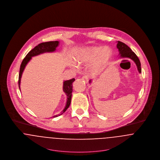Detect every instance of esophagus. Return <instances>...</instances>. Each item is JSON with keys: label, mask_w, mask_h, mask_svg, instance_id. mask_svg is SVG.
<instances>
[{"label": "esophagus", "mask_w": 160, "mask_h": 160, "mask_svg": "<svg viewBox=\"0 0 160 160\" xmlns=\"http://www.w3.org/2000/svg\"><path fill=\"white\" fill-rule=\"evenodd\" d=\"M82 79L85 81V82H86V83H88V82H89V77H88V76H87V75H84V76L82 77Z\"/></svg>", "instance_id": "obj_1"}]
</instances>
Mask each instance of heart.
Masks as SVG:
<instances>
[{
    "instance_id": "1",
    "label": "heart",
    "mask_w": 160,
    "mask_h": 160,
    "mask_svg": "<svg viewBox=\"0 0 160 160\" xmlns=\"http://www.w3.org/2000/svg\"><path fill=\"white\" fill-rule=\"evenodd\" d=\"M112 56V51L108 47L102 46L86 47L81 49L75 56V61L78 64H83L89 62L95 58L93 65L94 71L106 62H107Z\"/></svg>"
}]
</instances>
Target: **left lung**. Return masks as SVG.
<instances>
[{
  "instance_id": "left-lung-1",
  "label": "left lung",
  "mask_w": 160,
  "mask_h": 160,
  "mask_svg": "<svg viewBox=\"0 0 160 160\" xmlns=\"http://www.w3.org/2000/svg\"><path fill=\"white\" fill-rule=\"evenodd\" d=\"M117 47L119 51V55H120V57L122 58H129L132 59L136 64L137 66L138 71L140 73L141 72V63L137 56V55L132 51L131 49L126 45L125 43H122V42L118 41V43L117 45ZM89 83H91V80H89Z\"/></svg>"
}]
</instances>
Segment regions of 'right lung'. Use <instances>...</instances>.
<instances>
[{"mask_svg":"<svg viewBox=\"0 0 160 160\" xmlns=\"http://www.w3.org/2000/svg\"><path fill=\"white\" fill-rule=\"evenodd\" d=\"M59 45L58 41H51V42H43L40 44H38V46L34 48L32 50H31L27 55L24 58L23 60L20 68V71H19V87L20 88V80L21 77L22 75V73L24 71V69L27 65L28 64L30 60L32 58V57L34 56H36L39 54L45 53V52H54L56 50V48ZM75 81V78H72L69 80H66L63 82V92L65 93L67 96V101L66 104L64 109L62 111V112L56 115L53 116L52 117H57L59 115H61L66 111V109L69 107L71 102V97H72V83Z\"/></svg>","mask_w":160,"mask_h":160,"instance_id":"1","label":"right lung"}]
</instances>
